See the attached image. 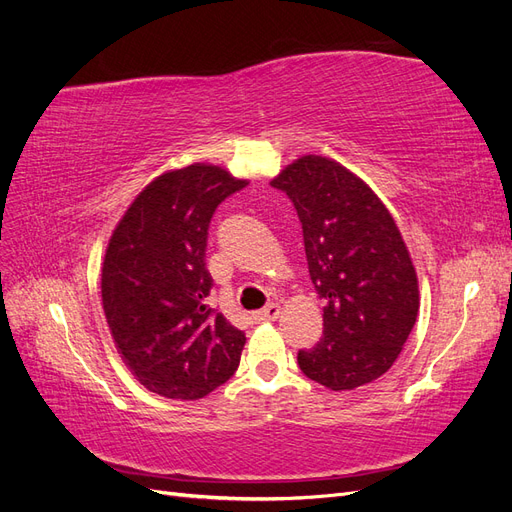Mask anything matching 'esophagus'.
Returning a JSON list of instances; mask_svg holds the SVG:
<instances>
[{"instance_id": "esophagus-1", "label": "esophagus", "mask_w": 512, "mask_h": 512, "mask_svg": "<svg viewBox=\"0 0 512 512\" xmlns=\"http://www.w3.org/2000/svg\"><path fill=\"white\" fill-rule=\"evenodd\" d=\"M280 314H282L280 305H277V303H269L265 309H260V312L254 316V320H256V322H273V320L280 318Z\"/></svg>"}]
</instances>
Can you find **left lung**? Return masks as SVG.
<instances>
[{"label":"left lung","instance_id":"left-lung-1","mask_svg":"<svg viewBox=\"0 0 512 512\" xmlns=\"http://www.w3.org/2000/svg\"><path fill=\"white\" fill-rule=\"evenodd\" d=\"M271 185L297 209L324 331L299 352L303 374L352 391L386 374L418 316V277L391 211L350 168L307 153Z\"/></svg>","mask_w":512,"mask_h":512}]
</instances>
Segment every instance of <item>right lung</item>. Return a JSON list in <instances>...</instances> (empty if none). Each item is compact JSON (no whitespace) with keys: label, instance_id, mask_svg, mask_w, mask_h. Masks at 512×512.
I'll list each match as a JSON object with an SVG mask.
<instances>
[{"label":"right lung","instance_id":"add662e5","mask_svg":"<svg viewBox=\"0 0 512 512\" xmlns=\"http://www.w3.org/2000/svg\"><path fill=\"white\" fill-rule=\"evenodd\" d=\"M224 166L194 162L149 181L121 215L102 262V307L121 361L147 391L194 401L235 374L245 333L205 299L207 228L245 188Z\"/></svg>","mask_w":512,"mask_h":512}]
</instances>
